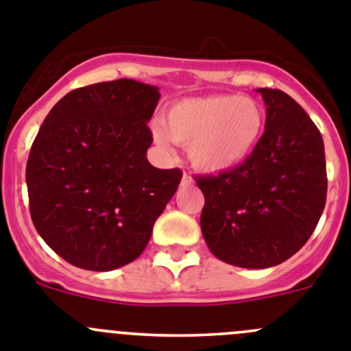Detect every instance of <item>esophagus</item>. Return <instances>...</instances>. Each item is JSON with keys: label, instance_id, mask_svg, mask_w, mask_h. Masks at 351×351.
<instances>
[{"label": "esophagus", "instance_id": "esophagus-1", "mask_svg": "<svg viewBox=\"0 0 351 351\" xmlns=\"http://www.w3.org/2000/svg\"><path fill=\"white\" fill-rule=\"evenodd\" d=\"M192 183V176L189 173H183V178H182V185H191Z\"/></svg>", "mask_w": 351, "mask_h": 351}]
</instances>
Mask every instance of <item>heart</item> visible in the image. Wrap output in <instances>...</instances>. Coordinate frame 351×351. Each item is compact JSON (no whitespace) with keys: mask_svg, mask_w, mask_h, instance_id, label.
<instances>
[{"mask_svg":"<svg viewBox=\"0 0 351 351\" xmlns=\"http://www.w3.org/2000/svg\"><path fill=\"white\" fill-rule=\"evenodd\" d=\"M266 129L264 110L255 99L206 96L183 99L156 125L160 143L175 140L189 145L195 168L208 173L232 169L252 156Z\"/></svg>","mask_w":351,"mask_h":351,"instance_id":"obj_1","label":"heart"}]
</instances>
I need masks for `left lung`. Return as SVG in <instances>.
<instances>
[{"mask_svg":"<svg viewBox=\"0 0 351 351\" xmlns=\"http://www.w3.org/2000/svg\"><path fill=\"white\" fill-rule=\"evenodd\" d=\"M266 129L252 156L215 176L204 194L201 230L211 254L246 269L278 266L313 234L327 197L324 140L289 94L257 89Z\"/></svg>","mask_w":351,"mask_h":351,"instance_id":"obj_1","label":"left lung"}]
</instances>
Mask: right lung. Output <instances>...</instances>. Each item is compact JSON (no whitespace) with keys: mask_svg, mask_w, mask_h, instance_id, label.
I'll return each instance as SVG.
<instances>
[{"mask_svg":"<svg viewBox=\"0 0 351 351\" xmlns=\"http://www.w3.org/2000/svg\"><path fill=\"white\" fill-rule=\"evenodd\" d=\"M160 94L129 78L87 85L56 103L26 166L38 234L89 271H112L141 255L182 169L147 159L148 121Z\"/></svg>","mask_w":351,"mask_h":351,"instance_id":"1","label":"right lung"}]
</instances>
